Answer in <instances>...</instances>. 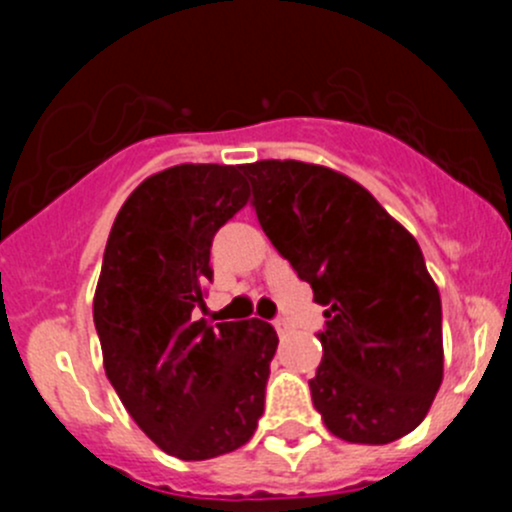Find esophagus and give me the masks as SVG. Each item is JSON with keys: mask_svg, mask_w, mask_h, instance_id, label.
Segmentation results:
<instances>
[{"mask_svg": "<svg viewBox=\"0 0 512 512\" xmlns=\"http://www.w3.org/2000/svg\"><path fill=\"white\" fill-rule=\"evenodd\" d=\"M272 327L277 329V334H280V337H287V334H289L287 322H282V319H277V322H272Z\"/></svg>", "mask_w": 512, "mask_h": 512, "instance_id": "obj_1", "label": "esophagus"}]
</instances>
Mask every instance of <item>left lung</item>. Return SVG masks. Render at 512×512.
Returning <instances> with one entry per match:
<instances>
[{"mask_svg":"<svg viewBox=\"0 0 512 512\" xmlns=\"http://www.w3.org/2000/svg\"><path fill=\"white\" fill-rule=\"evenodd\" d=\"M240 170L265 235L327 307L309 381L324 426L369 446L411 433L443 381L441 294L416 237L327 165L257 160Z\"/></svg>","mask_w":512,"mask_h":512,"instance_id":"left-lung-1","label":"left lung"}]
</instances>
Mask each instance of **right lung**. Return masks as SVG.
<instances>
[{
    "mask_svg": "<svg viewBox=\"0 0 512 512\" xmlns=\"http://www.w3.org/2000/svg\"><path fill=\"white\" fill-rule=\"evenodd\" d=\"M240 168L180 163L143 180L113 220L94 294L108 381L138 428L183 461L250 441L277 352L262 319H193L215 232L250 198Z\"/></svg>",
    "mask_w": 512,
    "mask_h": 512,
    "instance_id": "add662e5",
    "label": "right lung"
}]
</instances>
